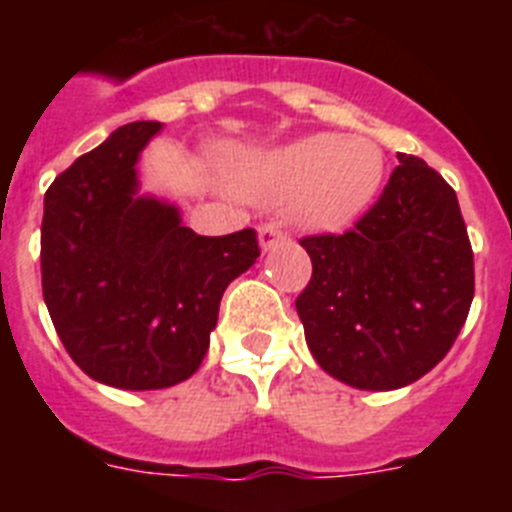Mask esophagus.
I'll use <instances>...</instances> for the list:
<instances>
[{
	"instance_id": "34e87169",
	"label": "esophagus",
	"mask_w": 512,
	"mask_h": 512,
	"mask_svg": "<svg viewBox=\"0 0 512 512\" xmlns=\"http://www.w3.org/2000/svg\"><path fill=\"white\" fill-rule=\"evenodd\" d=\"M282 241H287V233H284L277 223H264L259 228V243L264 251H269V248H274Z\"/></svg>"
}]
</instances>
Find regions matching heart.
Returning a JSON list of instances; mask_svg holds the SVG:
<instances>
[{"label":"heart","mask_w":512,"mask_h":512,"mask_svg":"<svg viewBox=\"0 0 512 512\" xmlns=\"http://www.w3.org/2000/svg\"><path fill=\"white\" fill-rule=\"evenodd\" d=\"M382 171L372 140L318 133L246 158L235 169V187L261 205L292 202L310 228H338L374 200Z\"/></svg>","instance_id":"b5f03b06"}]
</instances>
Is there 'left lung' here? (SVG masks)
<instances>
[{"label":"left lung","mask_w":512,"mask_h":512,"mask_svg":"<svg viewBox=\"0 0 512 512\" xmlns=\"http://www.w3.org/2000/svg\"><path fill=\"white\" fill-rule=\"evenodd\" d=\"M379 200L343 233L300 238L312 277L297 297L312 356L359 390H397L449 354L474 297V253L456 192L397 153Z\"/></svg>","instance_id":"left-lung-1"}]
</instances>
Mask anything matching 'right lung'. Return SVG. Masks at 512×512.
I'll use <instances>...</instances> for the list:
<instances>
[{
    "instance_id": "1",
    "label": "right lung",
    "mask_w": 512,
    "mask_h": 512,
    "mask_svg": "<svg viewBox=\"0 0 512 512\" xmlns=\"http://www.w3.org/2000/svg\"><path fill=\"white\" fill-rule=\"evenodd\" d=\"M158 130L122 125L45 192L43 300L81 372L120 390L192 377L225 287L261 256L253 228L197 235L174 205L135 194V164Z\"/></svg>"
}]
</instances>
